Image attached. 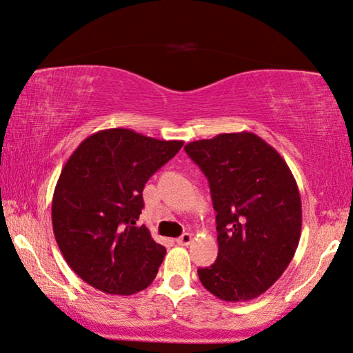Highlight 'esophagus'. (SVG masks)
<instances>
[{
	"label": "esophagus",
	"mask_w": 353,
	"mask_h": 353,
	"mask_svg": "<svg viewBox=\"0 0 353 353\" xmlns=\"http://www.w3.org/2000/svg\"><path fill=\"white\" fill-rule=\"evenodd\" d=\"M192 241H194V236H192V234H190V233H184V234L180 236V238L176 239V244H178V245H189Z\"/></svg>",
	"instance_id": "1"
}]
</instances>
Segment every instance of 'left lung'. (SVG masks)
Masks as SVG:
<instances>
[{
  "instance_id": "obj_1",
  "label": "left lung",
  "mask_w": 353,
  "mask_h": 353,
  "mask_svg": "<svg viewBox=\"0 0 353 353\" xmlns=\"http://www.w3.org/2000/svg\"><path fill=\"white\" fill-rule=\"evenodd\" d=\"M189 158L210 181L217 212L219 255L199 269L208 291L225 302L256 299L285 272L302 231V201L280 153L253 132L189 142Z\"/></svg>"
}]
</instances>
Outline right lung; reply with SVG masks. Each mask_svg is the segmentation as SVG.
Returning a JSON list of instances; mask_svg holds the SVG:
<instances>
[{"instance_id":"1","label":"right lung","mask_w":353,"mask_h":353,"mask_svg":"<svg viewBox=\"0 0 353 353\" xmlns=\"http://www.w3.org/2000/svg\"><path fill=\"white\" fill-rule=\"evenodd\" d=\"M183 143L101 130L63 165L51 203L54 238L73 272L95 290L131 296L154 280L165 248L145 225L136 227L142 190Z\"/></svg>"}]
</instances>
